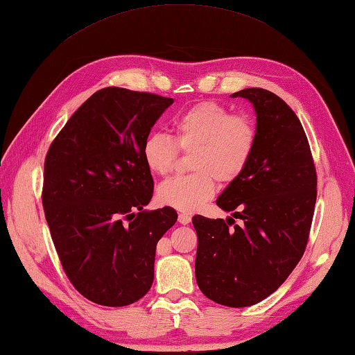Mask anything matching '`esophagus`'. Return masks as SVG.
Listing matches in <instances>:
<instances>
[{"label": "esophagus", "instance_id": "34e87169", "mask_svg": "<svg viewBox=\"0 0 355 355\" xmlns=\"http://www.w3.org/2000/svg\"><path fill=\"white\" fill-rule=\"evenodd\" d=\"M178 222H180L181 225L191 224V216H189L187 213H180V215H178Z\"/></svg>", "mask_w": 355, "mask_h": 355}]
</instances>
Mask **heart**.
Wrapping results in <instances>:
<instances>
[{"label":"heart","instance_id":"1","mask_svg":"<svg viewBox=\"0 0 355 355\" xmlns=\"http://www.w3.org/2000/svg\"><path fill=\"white\" fill-rule=\"evenodd\" d=\"M172 139L153 133L145 139L142 157L153 174L174 172L178 150L191 154L193 174L164 181L157 189L163 205L180 211H196L216 193V180L233 183L248 168L257 145V130L245 116L218 103H198L172 121Z\"/></svg>","mask_w":355,"mask_h":355}]
</instances>
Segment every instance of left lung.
I'll return each mask as SVG.
<instances>
[{
  "label": "left lung",
  "instance_id": "obj_1",
  "mask_svg": "<svg viewBox=\"0 0 355 355\" xmlns=\"http://www.w3.org/2000/svg\"><path fill=\"white\" fill-rule=\"evenodd\" d=\"M257 114V145L248 168L219 195L227 219L192 218L198 234L195 277L201 292L227 307L254 306L298 265L316 204V169L295 112L266 89L232 95ZM233 217L244 225L235 226Z\"/></svg>",
  "mask_w": 355,
  "mask_h": 355
}]
</instances>
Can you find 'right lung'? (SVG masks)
<instances>
[{
	"label": "right lung",
	"instance_id": "obj_1",
	"mask_svg": "<svg viewBox=\"0 0 355 355\" xmlns=\"http://www.w3.org/2000/svg\"><path fill=\"white\" fill-rule=\"evenodd\" d=\"M172 103L123 87L101 89L48 150L42 202L49 233L69 282L100 306H128L146 295L155 246L177 222L172 207L144 209L154 181L142 146Z\"/></svg>",
	"mask_w": 355,
	"mask_h": 355
}]
</instances>
